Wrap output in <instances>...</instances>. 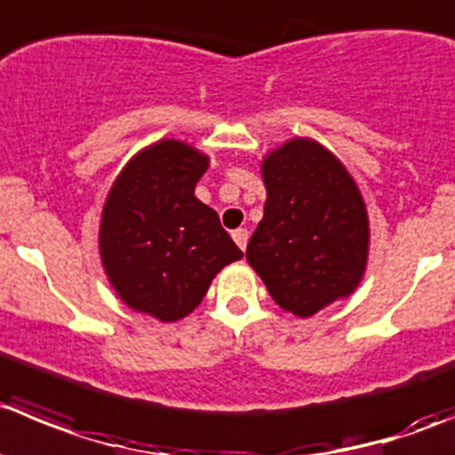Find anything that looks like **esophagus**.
I'll use <instances>...</instances> for the list:
<instances>
[{
  "instance_id": "34e87169",
  "label": "esophagus",
  "mask_w": 455,
  "mask_h": 455,
  "mask_svg": "<svg viewBox=\"0 0 455 455\" xmlns=\"http://www.w3.org/2000/svg\"><path fill=\"white\" fill-rule=\"evenodd\" d=\"M248 230H245V228H239V230H235L232 232V239L236 241V245H239L241 250H245V245H248Z\"/></svg>"
}]
</instances>
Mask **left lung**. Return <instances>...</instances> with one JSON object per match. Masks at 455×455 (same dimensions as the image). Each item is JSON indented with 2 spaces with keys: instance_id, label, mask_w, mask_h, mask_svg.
<instances>
[{
  "instance_id": "8db88e82",
  "label": "left lung",
  "mask_w": 455,
  "mask_h": 455,
  "mask_svg": "<svg viewBox=\"0 0 455 455\" xmlns=\"http://www.w3.org/2000/svg\"><path fill=\"white\" fill-rule=\"evenodd\" d=\"M267 201L245 259L272 299L310 317L360 283L369 216L339 160L315 140L285 142L261 165Z\"/></svg>"
}]
</instances>
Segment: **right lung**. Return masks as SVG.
<instances>
[{"mask_svg": "<svg viewBox=\"0 0 455 455\" xmlns=\"http://www.w3.org/2000/svg\"><path fill=\"white\" fill-rule=\"evenodd\" d=\"M207 156L160 140L129 160L102 210L100 257L120 299L160 322L192 313L223 266L243 257L194 196Z\"/></svg>", "mask_w": 455, "mask_h": 455, "instance_id": "1", "label": "right lung"}]
</instances>
